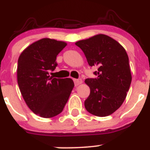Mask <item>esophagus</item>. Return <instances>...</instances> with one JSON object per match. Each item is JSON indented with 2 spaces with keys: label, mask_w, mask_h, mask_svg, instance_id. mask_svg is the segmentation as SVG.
Instances as JSON below:
<instances>
[{
  "label": "esophagus",
  "mask_w": 150,
  "mask_h": 150,
  "mask_svg": "<svg viewBox=\"0 0 150 150\" xmlns=\"http://www.w3.org/2000/svg\"><path fill=\"white\" fill-rule=\"evenodd\" d=\"M74 82L75 86H79V84H81V83H83V80H82V79H74Z\"/></svg>",
  "instance_id": "1"
}]
</instances>
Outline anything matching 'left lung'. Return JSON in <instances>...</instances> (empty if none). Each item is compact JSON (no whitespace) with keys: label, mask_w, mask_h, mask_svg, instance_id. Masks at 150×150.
I'll use <instances>...</instances> for the list:
<instances>
[{"label":"left lung","mask_w":150,"mask_h":150,"mask_svg":"<svg viewBox=\"0 0 150 150\" xmlns=\"http://www.w3.org/2000/svg\"><path fill=\"white\" fill-rule=\"evenodd\" d=\"M75 44L83 50L88 64L98 67L96 78L85 80L90 95L85 107L91 114L109 116L121 107L132 83L127 52L117 41L104 34H98Z\"/></svg>","instance_id":"8db88e82"}]
</instances>
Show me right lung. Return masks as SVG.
<instances>
[{"mask_svg": "<svg viewBox=\"0 0 150 150\" xmlns=\"http://www.w3.org/2000/svg\"><path fill=\"white\" fill-rule=\"evenodd\" d=\"M66 46L62 41L43 38L28 46L18 58L19 89L30 110L41 117L61 113L74 86L70 78L50 76L58 65L57 55Z\"/></svg>", "mask_w": 150, "mask_h": 150, "instance_id": "1", "label": "right lung"}]
</instances>
